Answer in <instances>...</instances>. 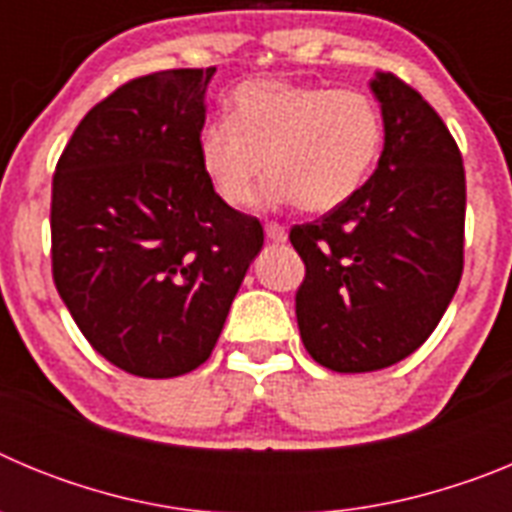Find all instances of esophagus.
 Instances as JSON below:
<instances>
[{
	"instance_id": "obj_1",
	"label": "esophagus",
	"mask_w": 512,
	"mask_h": 512,
	"mask_svg": "<svg viewBox=\"0 0 512 512\" xmlns=\"http://www.w3.org/2000/svg\"><path fill=\"white\" fill-rule=\"evenodd\" d=\"M266 238H269L271 243H284L287 241V230L282 228V225L277 223H266Z\"/></svg>"
}]
</instances>
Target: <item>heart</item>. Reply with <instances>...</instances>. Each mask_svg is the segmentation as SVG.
Masks as SVG:
<instances>
[{
	"label": "heart",
	"instance_id": "1",
	"mask_svg": "<svg viewBox=\"0 0 512 512\" xmlns=\"http://www.w3.org/2000/svg\"><path fill=\"white\" fill-rule=\"evenodd\" d=\"M382 143L384 117L369 94L253 79L230 97V120L200 130L197 156L225 205L246 207L269 164L264 205L330 212L364 187Z\"/></svg>",
	"mask_w": 512,
	"mask_h": 512
}]
</instances>
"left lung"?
Returning <instances> with one entry per match:
<instances>
[{
	"label": "left lung",
	"mask_w": 512,
	"mask_h": 512,
	"mask_svg": "<svg viewBox=\"0 0 512 512\" xmlns=\"http://www.w3.org/2000/svg\"><path fill=\"white\" fill-rule=\"evenodd\" d=\"M384 148L364 187L289 241L305 261L297 325L333 372H377L436 330L464 269L467 184L456 140L395 74L369 81Z\"/></svg>",
	"instance_id": "obj_1"
}]
</instances>
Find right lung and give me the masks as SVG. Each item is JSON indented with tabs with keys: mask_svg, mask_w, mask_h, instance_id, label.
Segmentation results:
<instances>
[{
	"mask_svg": "<svg viewBox=\"0 0 512 512\" xmlns=\"http://www.w3.org/2000/svg\"><path fill=\"white\" fill-rule=\"evenodd\" d=\"M215 69L122 84L87 112L53 176V282L97 354L169 379L205 364L264 246L200 169Z\"/></svg>",
	"mask_w": 512,
	"mask_h": 512,
	"instance_id": "add662e5",
	"label": "right lung"
}]
</instances>
